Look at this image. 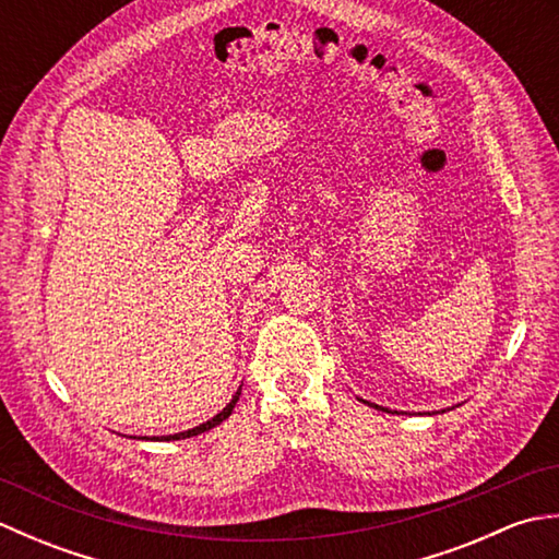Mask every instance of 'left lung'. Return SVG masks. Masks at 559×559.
I'll return each instance as SVG.
<instances>
[{
  "label": "left lung",
  "mask_w": 559,
  "mask_h": 559,
  "mask_svg": "<svg viewBox=\"0 0 559 559\" xmlns=\"http://www.w3.org/2000/svg\"><path fill=\"white\" fill-rule=\"evenodd\" d=\"M362 403H367V401H362ZM370 406H372V408H379V406H374V403H370Z\"/></svg>",
  "instance_id": "left-lung-1"
}]
</instances>
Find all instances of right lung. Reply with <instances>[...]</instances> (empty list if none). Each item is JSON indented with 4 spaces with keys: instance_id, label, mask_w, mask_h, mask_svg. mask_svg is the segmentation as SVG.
Returning <instances> with one entry per match:
<instances>
[{
    "instance_id": "1",
    "label": "right lung",
    "mask_w": 559,
    "mask_h": 559,
    "mask_svg": "<svg viewBox=\"0 0 559 559\" xmlns=\"http://www.w3.org/2000/svg\"><path fill=\"white\" fill-rule=\"evenodd\" d=\"M240 391H242V389H237V391H235V396L230 399L228 406H225L218 415H213L211 420L201 423L199 427H192V430H185V432H177V435H163V437H153V439H156V442H173V439H187V437H197V435H201V432H209L211 427H216V425H221L225 418H230V413H233V408H235V403L240 401Z\"/></svg>"
}]
</instances>
